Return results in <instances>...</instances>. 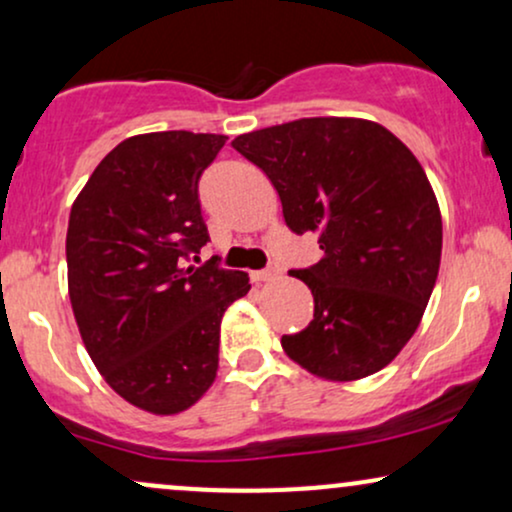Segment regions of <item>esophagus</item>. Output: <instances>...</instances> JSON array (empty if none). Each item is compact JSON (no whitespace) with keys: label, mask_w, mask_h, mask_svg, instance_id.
<instances>
[{"label":"esophagus","mask_w":512,"mask_h":512,"mask_svg":"<svg viewBox=\"0 0 512 512\" xmlns=\"http://www.w3.org/2000/svg\"><path fill=\"white\" fill-rule=\"evenodd\" d=\"M279 274H281L279 264H269L267 269H260V272H250V279L252 281H272Z\"/></svg>","instance_id":"1"}]
</instances>
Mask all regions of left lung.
Instances as JSON below:
<instances>
[{
    "mask_svg": "<svg viewBox=\"0 0 512 512\" xmlns=\"http://www.w3.org/2000/svg\"><path fill=\"white\" fill-rule=\"evenodd\" d=\"M279 192L293 233H315L322 260L291 276L313 293L310 325L284 334L298 366L332 383L383 370L438 279L443 219L416 156L361 117H303L233 139Z\"/></svg>",
    "mask_w": 512,
    "mask_h": 512,
    "instance_id": "1",
    "label": "left lung"
}]
</instances>
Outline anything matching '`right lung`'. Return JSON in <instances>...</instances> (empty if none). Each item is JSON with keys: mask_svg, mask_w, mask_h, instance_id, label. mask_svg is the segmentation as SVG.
Segmentation results:
<instances>
[{"mask_svg": "<svg viewBox=\"0 0 512 512\" xmlns=\"http://www.w3.org/2000/svg\"><path fill=\"white\" fill-rule=\"evenodd\" d=\"M228 137L134 134L98 163L67 228L69 301L98 373L156 416L190 409L219 368L221 317L245 272L185 264L207 245L197 182Z\"/></svg>", "mask_w": 512, "mask_h": 512, "instance_id": "add662e5", "label": "right lung"}]
</instances>
